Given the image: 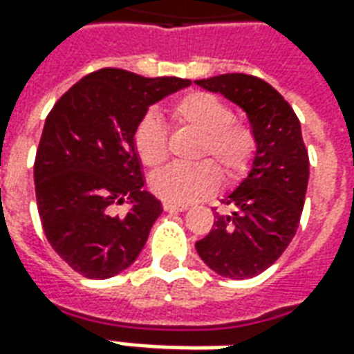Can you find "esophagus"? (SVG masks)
<instances>
[{
    "label": "esophagus",
    "mask_w": 354,
    "mask_h": 354,
    "mask_svg": "<svg viewBox=\"0 0 354 354\" xmlns=\"http://www.w3.org/2000/svg\"><path fill=\"white\" fill-rule=\"evenodd\" d=\"M162 208L167 212H184V210H187L185 205H172V203H162Z\"/></svg>",
    "instance_id": "34e87169"
}]
</instances>
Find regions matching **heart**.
<instances>
[{
  "instance_id": "b5f03b06",
  "label": "heart",
  "mask_w": 354,
  "mask_h": 354,
  "mask_svg": "<svg viewBox=\"0 0 354 354\" xmlns=\"http://www.w3.org/2000/svg\"><path fill=\"white\" fill-rule=\"evenodd\" d=\"M174 123L199 132L195 157H210L222 170L225 182H235L252 165L256 134L248 124L233 119V109L218 96L193 91L170 106ZM134 149L146 167H157L167 159L169 144L161 119L142 117L134 129ZM210 161L193 165H170L149 178L151 192L172 205H189L207 199L220 185V172Z\"/></svg>"
}]
</instances>
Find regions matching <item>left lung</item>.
Returning a JSON list of instances; mask_svg holds the SVG:
<instances>
[{
	"label": "left lung",
	"instance_id": "left-lung-1",
	"mask_svg": "<svg viewBox=\"0 0 354 354\" xmlns=\"http://www.w3.org/2000/svg\"><path fill=\"white\" fill-rule=\"evenodd\" d=\"M243 108L256 134L248 176L222 201L230 214H216L197 254L214 273L243 281L266 271L294 239L309 182V155L299 119L269 83L246 73L195 81Z\"/></svg>",
	"mask_w": 354,
	"mask_h": 354
}]
</instances>
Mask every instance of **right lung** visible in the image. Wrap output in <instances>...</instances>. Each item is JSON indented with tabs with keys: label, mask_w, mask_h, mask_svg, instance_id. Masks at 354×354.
Listing matches in <instances>:
<instances>
[{
	"label": "right lung",
	"mask_w": 354,
	"mask_h": 354,
	"mask_svg": "<svg viewBox=\"0 0 354 354\" xmlns=\"http://www.w3.org/2000/svg\"><path fill=\"white\" fill-rule=\"evenodd\" d=\"M189 85L104 68L50 109L35 155V197L45 237L73 271L109 279L142 252L162 207L144 189L134 129L149 106ZM124 200L129 212L115 215Z\"/></svg>",
	"instance_id": "add662e5"
}]
</instances>
